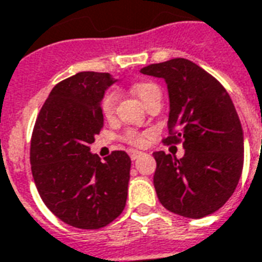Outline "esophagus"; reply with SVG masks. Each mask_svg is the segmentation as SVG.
<instances>
[{
    "mask_svg": "<svg viewBox=\"0 0 262 262\" xmlns=\"http://www.w3.org/2000/svg\"><path fill=\"white\" fill-rule=\"evenodd\" d=\"M143 155V152H140V151H129V157H130L132 161H136L137 158H140Z\"/></svg>",
    "mask_w": 262,
    "mask_h": 262,
    "instance_id": "34e87169",
    "label": "esophagus"
}]
</instances>
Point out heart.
<instances>
[{"label": "heart", "mask_w": 262, "mask_h": 262, "mask_svg": "<svg viewBox=\"0 0 262 262\" xmlns=\"http://www.w3.org/2000/svg\"><path fill=\"white\" fill-rule=\"evenodd\" d=\"M132 91L137 97H139L143 103H147L154 95H161V91L159 88L152 82H139L135 83L132 86ZM118 95L115 91L107 92L103 99H101V103H100V110H101V114L104 115L105 118H111L115 113V105H117ZM147 137H148V133H140V132L136 130H126L123 133L122 139L126 141L127 144L135 145V147H143V145L147 143Z\"/></svg>", "instance_id": "1"}]
</instances>
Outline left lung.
I'll return each mask as SVG.
<instances>
[{"mask_svg": "<svg viewBox=\"0 0 262 262\" xmlns=\"http://www.w3.org/2000/svg\"><path fill=\"white\" fill-rule=\"evenodd\" d=\"M166 81L170 113L163 144H183L177 159L154 152V187L163 207L202 219L223 207L243 169V130L232 100L213 75L187 59L167 60L140 70Z\"/></svg>", "mask_w": 262, "mask_h": 262, "instance_id": "1", "label": "left lung"}]
</instances>
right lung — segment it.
Returning <instances> with one entry per match:
<instances>
[{
	"label": "right lung",
	"instance_id": "obj_1",
	"mask_svg": "<svg viewBox=\"0 0 262 262\" xmlns=\"http://www.w3.org/2000/svg\"><path fill=\"white\" fill-rule=\"evenodd\" d=\"M114 83L108 73L83 71L63 79L34 125L30 163L39 196L66 224L99 229L126 205L130 158L113 151L101 162L89 145L104 125L100 101Z\"/></svg>",
	"mask_w": 262,
	"mask_h": 262
}]
</instances>
